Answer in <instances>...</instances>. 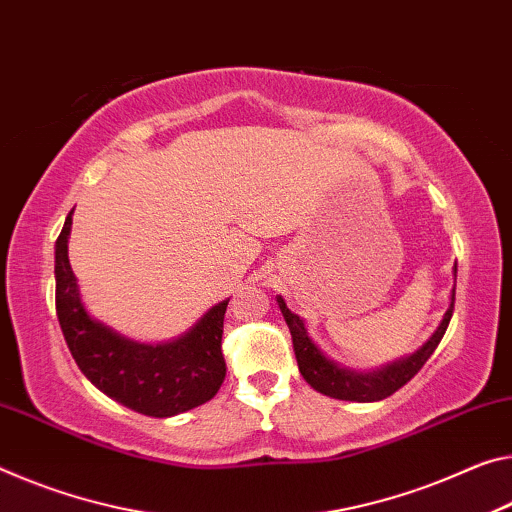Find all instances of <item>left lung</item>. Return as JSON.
<instances>
[{"label": "left lung", "instance_id": "8db88e82", "mask_svg": "<svg viewBox=\"0 0 512 512\" xmlns=\"http://www.w3.org/2000/svg\"><path fill=\"white\" fill-rule=\"evenodd\" d=\"M458 273L456 266H453V275ZM453 303H456V287L451 291V305L446 310L444 319L437 330L433 332V337L419 348L417 353L408 355L399 362L387 364V367L378 369V371H369V373H360V371H351L344 369L328 360L326 355L321 353V348L316 346L310 335H307V328L303 319L298 314H294L287 307L282 296H278V305L280 312L285 316L289 332H291V342H294V353H296V362L300 369V376L307 380V385H312L316 392L330 396V399H339V401H358V403H369V401H383L387 396H392L396 389H401L405 383H410L415 378V373L424 367L426 360L435 353L437 344L442 342L446 328H449L451 314H453Z\"/></svg>", "mask_w": 512, "mask_h": 512}]
</instances>
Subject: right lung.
Here are the masks:
<instances>
[{"mask_svg": "<svg viewBox=\"0 0 512 512\" xmlns=\"http://www.w3.org/2000/svg\"><path fill=\"white\" fill-rule=\"evenodd\" d=\"M70 227L72 212L54 248L56 316L81 373L109 399L148 417H173L214 399L225 380L221 339L227 300L173 342H132L95 321L81 303L68 259Z\"/></svg>", "mask_w": 512, "mask_h": 512, "instance_id": "right-lung-1", "label": "right lung"}]
</instances>
